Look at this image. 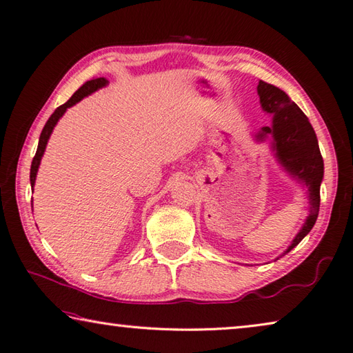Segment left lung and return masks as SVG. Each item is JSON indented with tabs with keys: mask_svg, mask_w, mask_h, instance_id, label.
Wrapping results in <instances>:
<instances>
[{
	"mask_svg": "<svg viewBox=\"0 0 353 353\" xmlns=\"http://www.w3.org/2000/svg\"><path fill=\"white\" fill-rule=\"evenodd\" d=\"M257 92L263 110L274 114V126L261 129L259 138L261 139L268 134L274 137V150L278 161L293 177L308 186L310 192V215L289 250L285 251L289 252L304 239L316 224L319 208H321L323 158L319 149L314 129L299 106L283 90L265 81H260Z\"/></svg>",
	"mask_w": 353,
	"mask_h": 353,
	"instance_id": "obj_1",
	"label": "left lung"
}]
</instances>
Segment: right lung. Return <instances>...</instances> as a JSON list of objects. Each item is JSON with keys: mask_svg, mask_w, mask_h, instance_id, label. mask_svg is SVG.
Listing matches in <instances>:
<instances>
[{"mask_svg": "<svg viewBox=\"0 0 353 353\" xmlns=\"http://www.w3.org/2000/svg\"><path fill=\"white\" fill-rule=\"evenodd\" d=\"M106 84H108V79H106V78H93V79L87 81L85 84L81 85V87L77 90V92L73 93V96L70 97V99H69L68 102L63 103V105H60L59 108H57V110L52 112V116L48 119L46 125H45V128H43V130H42V134H40L39 145H37V152H36L34 158H32V162H31L30 182H31V186H32V188H34L36 174H37V170H39V165H40V159H42V157H43V152H45L46 143H48L49 137H51V132H52L54 126L57 125V121H59V119L63 116V114L65 112V110L69 108V106L75 105L77 102H79L81 99H83V97H85V96H87V94H90V93L96 92L97 88L105 87Z\"/></svg>", "mask_w": 353, "mask_h": 353, "instance_id": "add662e5", "label": "right lung"}]
</instances>
